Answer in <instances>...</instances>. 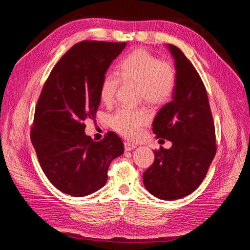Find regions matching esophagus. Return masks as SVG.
Here are the masks:
<instances>
[{"mask_svg":"<svg viewBox=\"0 0 250 250\" xmlns=\"http://www.w3.org/2000/svg\"><path fill=\"white\" fill-rule=\"evenodd\" d=\"M124 147H125L126 151H130V150H132V149H134L135 147H137V145H134V144L129 143V142H125L124 143Z\"/></svg>","mask_w":250,"mask_h":250,"instance_id":"34e87169","label":"esophagus"}]
</instances>
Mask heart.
I'll use <instances>...</instances> for the list:
<instances>
[{
  "mask_svg": "<svg viewBox=\"0 0 250 250\" xmlns=\"http://www.w3.org/2000/svg\"><path fill=\"white\" fill-rule=\"evenodd\" d=\"M118 74H105L99 86L100 99L104 103L113 100L123 81L138 83L139 96L148 103L162 105L169 102L175 93L177 76L175 69L169 62L162 60L145 49H135L121 58ZM150 115L144 108L119 107L109 118L113 129L126 138H135L142 127L149 122Z\"/></svg>",
  "mask_w": 250,
  "mask_h": 250,
  "instance_id": "obj_1",
  "label": "heart"
}]
</instances>
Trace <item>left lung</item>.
Returning <instances> with one entry per match:
<instances>
[{"label": "left lung", "mask_w": 250, "mask_h": 250, "mask_svg": "<svg viewBox=\"0 0 250 250\" xmlns=\"http://www.w3.org/2000/svg\"><path fill=\"white\" fill-rule=\"evenodd\" d=\"M177 84L173 100L153 121L156 139L172 142L154 150V162L143 174L144 186L155 197L175 200L193 193L206 177L217 146L206 86L192 62L173 44ZM161 141V140H160Z\"/></svg>", "instance_id": "8db88e82"}]
</instances>
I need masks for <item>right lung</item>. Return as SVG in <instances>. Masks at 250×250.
<instances>
[{"instance_id":"right-lung-1","label":"right lung","mask_w":250,"mask_h":250,"mask_svg":"<svg viewBox=\"0 0 250 250\" xmlns=\"http://www.w3.org/2000/svg\"><path fill=\"white\" fill-rule=\"evenodd\" d=\"M126 42L83 41L53 67L37 101L31 142L50 183L62 193L82 197L101 188L112 160L124 145L108 131L94 142L84 133L85 121L95 120L99 86Z\"/></svg>"}]
</instances>
